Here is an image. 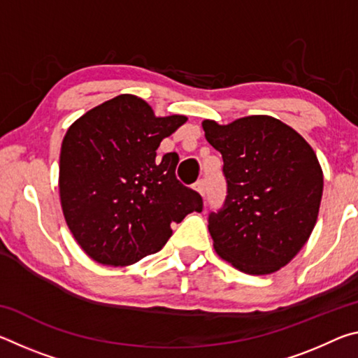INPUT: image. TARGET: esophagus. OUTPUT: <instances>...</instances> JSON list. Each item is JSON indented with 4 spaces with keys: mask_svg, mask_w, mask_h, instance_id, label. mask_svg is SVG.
Returning <instances> with one entry per match:
<instances>
[{
    "mask_svg": "<svg viewBox=\"0 0 358 358\" xmlns=\"http://www.w3.org/2000/svg\"><path fill=\"white\" fill-rule=\"evenodd\" d=\"M194 189H196L197 192H201L202 196H205V192H207V181H205L203 178L197 180L196 183H194Z\"/></svg>",
    "mask_w": 358,
    "mask_h": 358,
    "instance_id": "obj_1",
    "label": "esophagus"
}]
</instances>
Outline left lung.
I'll list each match as a JSON object with an SVG mask.
<instances>
[{
    "mask_svg": "<svg viewBox=\"0 0 358 358\" xmlns=\"http://www.w3.org/2000/svg\"><path fill=\"white\" fill-rule=\"evenodd\" d=\"M202 126L222 155L227 181L222 208L208 215L215 250L245 273H273L316 226L324 189L317 156L299 132L266 115Z\"/></svg>",
    "mask_w": 358,
    "mask_h": 358,
    "instance_id": "left-lung-1",
    "label": "left lung"
}]
</instances>
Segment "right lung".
Listing matches in <instances>:
<instances>
[{
	"label": "right lung",
	"instance_id": "right-lung-1",
	"mask_svg": "<svg viewBox=\"0 0 358 358\" xmlns=\"http://www.w3.org/2000/svg\"><path fill=\"white\" fill-rule=\"evenodd\" d=\"M186 121L157 118L143 99L120 94L66 132L59 155L64 220L82 250L104 265H131L161 250L172 222L202 211L201 194L181 185L177 153L156 157L162 138Z\"/></svg>",
	"mask_w": 358,
	"mask_h": 358
}]
</instances>
